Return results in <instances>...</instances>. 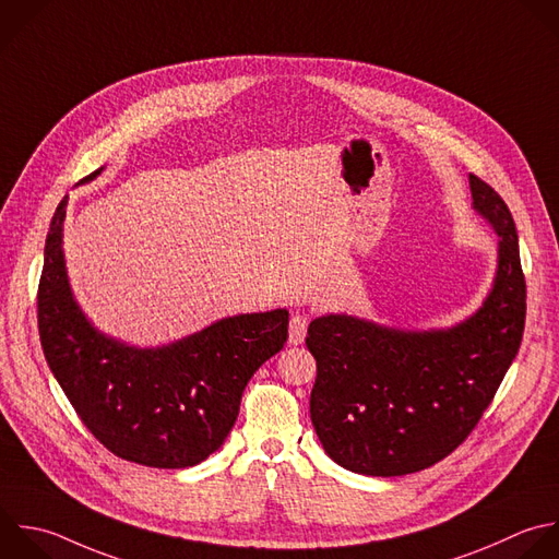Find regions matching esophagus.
<instances>
[{
  "label": "esophagus",
  "instance_id": "1",
  "mask_svg": "<svg viewBox=\"0 0 559 559\" xmlns=\"http://www.w3.org/2000/svg\"><path fill=\"white\" fill-rule=\"evenodd\" d=\"M308 317L306 314H293L290 317V330H288V341L293 343V345H299V343H304V338H306V332H308Z\"/></svg>",
  "mask_w": 559,
  "mask_h": 559
}]
</instances>
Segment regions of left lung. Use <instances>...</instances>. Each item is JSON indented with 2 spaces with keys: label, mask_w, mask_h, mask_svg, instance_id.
Wrapping results in <instances>:
<instances>
[{
  "label": "left lung",
  "mask_w": 559,
  "mask_h": 559,
  "mask_svg": "<svg viewBox=\"0 0 559 559\" xmlns=\"http://www.w3.org/2000/svg\"><path fill=\"white\" fill-rule=\"evenodd\" d=\"M474 210L500 236L483 308L452 330L400 332L356 317H319L310 417L338 465L369 476L419 472L454 452L491 404L524 332L526 284L518 234L500 194L469 175Z\"/></svg>",
  "instance_id": "left-lung-1"
}]
</instances>
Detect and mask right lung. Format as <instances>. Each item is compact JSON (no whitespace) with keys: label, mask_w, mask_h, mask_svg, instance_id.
I'll use <instances>...</instances> for the list:
<instances>
[{"label":"right lung","mask_w":559,"mask_h":559,"mask_svg":"<svg viewBox=\"0 0 559 559\" xmlns=\"http://www.w3.org/2000/svg\"><path fill=\"white\" fill-rule=\"evenodd\" d=\"M66 207L68 197L50 223L37 293L41 347L55 378L116 456L168 469L205 461L236 424L251 376L284 347L288 312L229 317L157 349L111 341L72 299L61 249Z\"/></svg>","instance_id":"right-lung-1"}]
</instances>
